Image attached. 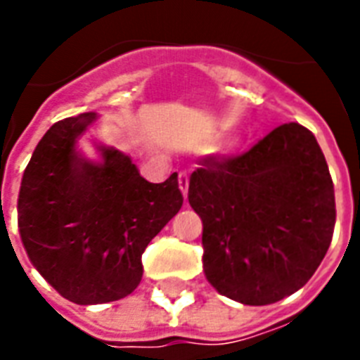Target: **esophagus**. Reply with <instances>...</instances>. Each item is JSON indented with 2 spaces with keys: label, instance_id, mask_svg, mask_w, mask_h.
<instances>
[{
  "label": "esophagus",
  "instance_id": "34e87169",
  "mask_svg": "<svg viewBox=\"0 0 360 360\" xmlns=\"http://www.w3.org/2000/svg\"><path fill=\"white\" fill-rule=\"evenodd\" d=\"M179 188L183 192V196L186 198V194H188V174L186 172H181L179 174Z\"/></svg>",
  "mask_w": 360,
  "mask_h": 360
}]
</instances>
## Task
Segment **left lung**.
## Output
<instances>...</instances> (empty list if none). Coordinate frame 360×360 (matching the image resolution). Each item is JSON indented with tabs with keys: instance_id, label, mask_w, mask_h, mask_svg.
Instances as JSON below:
<instances>
[{
	"instance_id": "1",
	"label": "left lung",
	"mask_w": 360,
	"mask_h": 360,
	"mask_svg": "<svg viewBox=\"0 0 360 360\" xmlns=\"http://www.w3.org/2000/svg\"><path fill=\"white\" fill-rule=\"evenodd\" d=\"M188 203L203 222V271L214 290L271 304L312 278L335 230V186L307 127L285 123L236 157H205Z\"/></svg>"
}]
</instances>
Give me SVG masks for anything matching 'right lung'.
I'll list each match as a JSON object with an SVG mask.
<instances>
[{
  "mask_svg": "<svg viewBox=\"0 0 360 360\" xmlns=\"http://www.w3.org/2000/svg\"><path fill=\"white\" fill-rule=\"evenodd\" d=\"M97 115L53 123L37 143L18 194L24 248L42 278L76 304L120 301L138 288L141 254L179 213L177 174L149 183L129 155L97 146L101 160L78 151Z\"/></svg>",
  "mask_w": 360,
  "mask_h": 360,
  "instance_id": "add662e5",
  "label": "right lung"
}]
</instances>
